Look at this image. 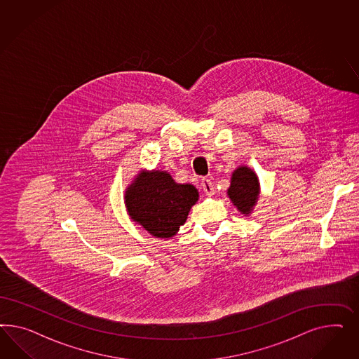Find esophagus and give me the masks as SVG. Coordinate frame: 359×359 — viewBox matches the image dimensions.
<instances>
[{"label": "esophagus", "mask_w": 359, "mask_h": 359, "mask_svg": "<svg viewBox=\"0 0 359 359\" xmlns=\"http://www.w3.org/2000/svg\"><path fill=\"white\" fill-rule=\"evenodd\" d=\"M201 187H203L204 192H205L208 196H212L215 194V187H213V183H212L210 179H205V177H204V179L201 180Z\"/></svg>", "instance_id": "obj_1"}]
</instances>
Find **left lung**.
<instances>
[{
    "label": "left lung",
    "instance_id": "obj_1",
    "mask_svg": "<svg viewBox=\"0 0 359 359\" xmlns=\"http://www.w3.org/2000/svg\"><path fill=\"white\" fill-rule=\"evenodd\" d=\"M228 196L242 215L249 216L259 196L258 176L249 167L241 165L231 175Z\"/></svg>",
    "mask_w": 359,
    "mask_h": 359
}]
</instances>
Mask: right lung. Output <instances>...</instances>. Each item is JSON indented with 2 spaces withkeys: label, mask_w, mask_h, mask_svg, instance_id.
I'll list each match as a JSON object with an SVG mask.
<instances>
[{
  "label": "right lung",
  "mask_w": 359,
  "mask_h": 359,
  "mask_svg": "<svg viewBox=\"0 0 359 359\" xmlns=\"http://www.w3.org/2000/svg\"><path fill=\"white\" fill-rule=\"evenodd\" d=\"M198 192L179 184L165 171H141L125 191V205L133 221L156 238H171L185 222Z\"/></svg>",
  "instance_id": "add662e5"
}]
</instances>
